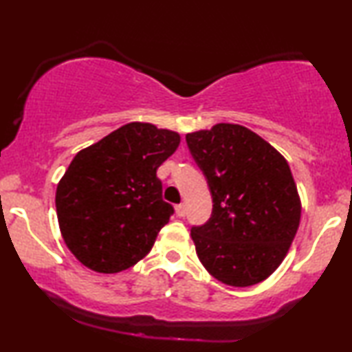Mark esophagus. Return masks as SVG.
<instances>
[{
  "label": "esophagus",
  "mask_w": 352,
  "mask_h": 352,
  "mask_svg": "<svg viewBox=\"0 0 352 352\" xmlns=\"http://www.w3.org/2000/svg\"><path fill=\"white\" fill-rule=\"evenodd\" d=\"M176 214L179 216V218H184L186 216V205L184 204L176 205Z\"/></svg>",
  "instance_id": "obj_1"
}]
</instances>
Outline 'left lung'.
I'll return each mask as SVG.
<instances>
[{"instance_id":"obj_1","label":"left lung","mask_w":352,"mask_h":352,"mask_svg":"<svg viewBox=\"0 0 352 352\" xmlns=\"http://www.w3.org/2000/svg\"><path fill=\"white\" fill-rule=\"evenodd\" d=\"M208 182L211 218L194 226L197 256L230 287L263 282L280 266L301 219V201L280 152L252 129L218 123L186 134Z\"/></svg>"}]
</instances>
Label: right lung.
Instances as JSON below:
<instances>
[{"instance_id":"right-lung-1","label":"right lung","mask_w":352,"mask_h":352,"mask_svg":"<svg viewBox=\"0 0 352 352\" xmlns=\"http://www.w3.org/2000/svg\"><path fill=\"white\" fill-rule=\"evenodd\" d=\"M181 136L133 122L76 153L57 184L60 234L75 258L96 272L131 267L151 252L173 206L157 170Z\"/></svg>"}]
</instances>
